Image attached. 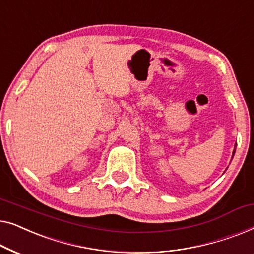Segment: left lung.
I'll return each mask as SVG.
<instances>
[{
  "label": "left lung",
  "mask_w": 254,
  "mask_h": 254,
  "mask_svg": "<svg viewBox=\"0 0 254 254\" xmlns=\"http://www.w3.org/2000/svg\"><path fill=\"white\" fill-rule=\"evenodd\" d=\"M236 145H237V143H236ZM236 145H235V149H234V151H232V157H234V156H235V152H236ZM232 157H231V159H232Z\"/></svg>",
  "instance_id": "8db88e82"
}]
</instances>
